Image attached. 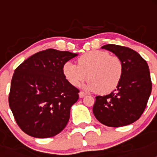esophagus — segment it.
<instances>
[{
    "label": "esophagus",
    "mask_w": 157,
    "mask_h": 157,
    "mask_svg": "<svg viewBox=\"0 0 157 157\" xmlns=\"http://www.w3.org/2000/svg\"><path fill=\"white\" fill-rule=\"evenodd\" d=\"M86 95V94L84 92H82V91H80V92H79V98H84Z\"/></svg>",
    "instance_id": "esophagus-1"
}]
</instances>
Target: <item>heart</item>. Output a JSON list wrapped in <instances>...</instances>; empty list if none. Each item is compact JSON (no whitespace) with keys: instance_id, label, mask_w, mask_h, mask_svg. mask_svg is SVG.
Instances as JSON below:
<instances>
[{"instance_id":"b5f03b06","label":"heart","mask_w":157,"mask_h":157,"mask_svg":"<svg viewBox=\"0 0 157 157\" xmlns=\"http://www.w3.org/2000/svg\"><path fill=\"white\" fill-rule=\"evenodd\" d=\"M78 65L68 61L63 64V75L71 86H78L86 78L84 88L108 94L121 82L123 64L118 56L104 50H91L78 58Z\"/></svg>"}]
</instances>
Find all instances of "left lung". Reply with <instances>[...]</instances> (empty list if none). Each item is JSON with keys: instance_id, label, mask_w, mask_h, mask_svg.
I'll return each instance as SVG.
<instances>
[{"instance_id": "1", "label": "left lung", "mask_w": 157, "mask_h": 157, "mask_svg": "<svg viewBox=\"0 0 157 157\" xmlns=\"http://www.w3.org/2000/svg\"><path fill=\"white\" fill-rule=\"evenodd\" d=\"M113 52L123 64L121 82L113 92L96 97L93 112L96 119L108 127L131 124L141 117L152 91L148 63L127 47L108 44L101 47Z\"/></svg>"}]
</instances>
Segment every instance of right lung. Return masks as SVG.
<instances>
[{"mask_svg":"<svg viewBox=\"0 0 157 157\" xmlns=\"http://www.w3.org/2000/svg\"><path fill=\"white\" fill-rule=\"evenodd\" d=\"M76 56L68 51L48 48L34 54L15 70L8 102L23 132L46 138L65 128L79 90L67 81L62 69Z\"/></svg>","mask_w":157,"mask_h":157,"instance_id":"obj_1","label":"right lung"}]
</instances>
